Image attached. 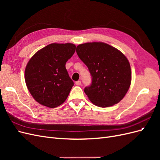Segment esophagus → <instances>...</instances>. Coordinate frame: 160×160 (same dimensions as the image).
Wrapping results in <instances>:
<instances>
[{
    "label": "esophagus",
    "mask_w": 160,
    "mask_h": 160,
    "mask_svg": "<svg viewBox=\"0 0 160 160\" xmlns=\"http://www.w3.org/2000/svg\"><path fill=\"white\" fill-rule=\"evenodd\" d=\"M81 83L80 81H77L75 82V85H81Z\"/></svg>",
    "instance_id": "1"
}]
</instances>
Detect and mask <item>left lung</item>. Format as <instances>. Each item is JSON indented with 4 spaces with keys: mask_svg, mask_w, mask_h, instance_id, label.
I'll use <instances>...</instances> for the list:
<instances>
[{
    "mask_svg": "<svg viewBox=\"0 0 160 160\" xmlns=\"http://www.w3.org/2000/svg\"><path fill=\"white\" fill-rule=\"evenodd\" d=\"M76 52L91 75V85L84 89L89 100L101 108L118 103L126 94L132 80L126 57L115 48L101 42L79 45Z\"/></svg>",
    "mask_w": 160,
    "mask_h": 160,
    "instance_id": "1",
    "label": "left lung"
}]
</instances>
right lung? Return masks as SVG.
<instances>
[{"label":"right lung","instance_id":"right-lung-1","mask_svg":"<svg viewBox=\"0 0 160 160\" xmlns=\"http://www.w3.org/2000/svg\"><path fill=\"white\" fill-rule=\"evenodd\" d=\"M75 48L71 43H52L37 51L28 62L26 85L38 103L51 108L64 103L74 85L65 64Z\"/></svg>","mask_w":160,"mask_h":160}]
</instances>
